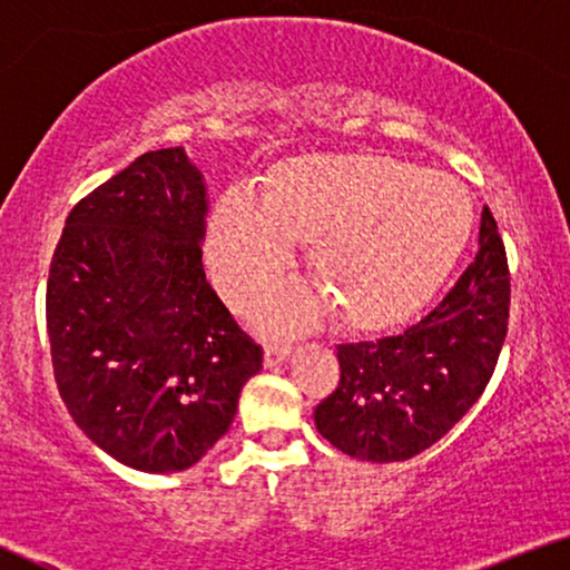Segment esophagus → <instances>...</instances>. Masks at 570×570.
<instances>
[{"instance_id": "obj_1", "label": "esophagus", "mask_w": 570, "mask_h": 570, "mask_svg": "<svg viewBox=\"0 0 570 570\" xmlns=\"http://www.w3.org/2000/svg\"><path fill=\"white\" fill-rule=\"evenodd\" d=\"M288 353H292V345L288 343H268L266 345V366L274 368L278 363H284L288 358Z\"/></svg>"}]
</instances>
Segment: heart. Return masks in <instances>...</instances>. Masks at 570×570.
Returning a JSON list of instances; mask_svg holds the SVG:
<instances>
[{"label":"heart","mask_w":570,"mask_h":570,"mask_svg":"<svg viewBox=\"0 0 570 570\" xmlns=\"http://www.w3.org/2000/svg\"><path fill=\"white\" fill-rule=\"evenodd\" d=\"M473 223L465 189L443 174L379 153L292 160L266 202L235 191L217 207L209 261L243 304L282 278L296 243H312L320 294L284 288L263 302L266 327L312 325L327 304L353 330H384L417 312L461 258Z\"/></svg>","instance_id":"heart-1"}]
</instances>
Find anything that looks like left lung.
<instances>
[{
	"label": "left lung",
	"instance_id": "1",
	"mask_svg": "<svg viewBox=\"0 0 570 570\" xmlns=\"http://www.w3.org/2000/svg\"><path fill=\"white\" fill-rule=\"evenodd\" d=\"M509 266L489 207L479 253L443 302L402 335L337 345L340 379L314 410L345 455L394 463L435 445L479 402L509 325Z\"/></svg>",
	"mask_w": 570,
	"mask_h": 570
}]
</instances>
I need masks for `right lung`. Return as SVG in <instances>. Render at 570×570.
I'll list each match as a JSON object with an SVG mask.
<instances>
[{"mask_svg":"<svg viewBox=\"0 0 570 570\" xmlns=\"http://www.w3.org/2000/svg\"><path fill=\"white\" fill-rule=\"evenodd\" d=\"M204 217L184 148L150 150L76 204L50 261L58 392L89 440L138 471L197 463L263 366L204 276Z\"/></svg>","mask_w":570,"mask_h":570,"instance_id":"add662e5","label":"right lung"}]
</instances>
